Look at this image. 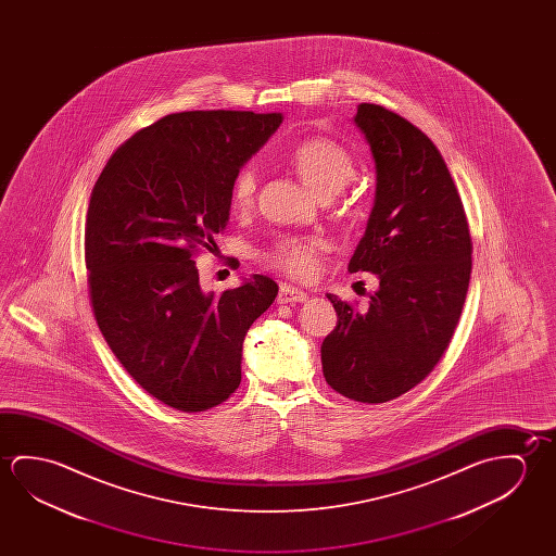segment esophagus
Masks as SVG:
<instances>
[{"mask_svg": "<svg viewBox=\"0 0 556 556\" xmlns=\"http://www.w3.org/2000/svg\"><path fill=\"white\" fill-rule=\"evenodd\" d=\"M306 301V292L301 291V289H296V287H292V285H281V289H279V296H277V302L279 304H292V302H302Z\"/></svg>", "mask_w": 556, "mask_h": 556, "instance_id": "34e87169", "label": "esophagus"}]
</instances>
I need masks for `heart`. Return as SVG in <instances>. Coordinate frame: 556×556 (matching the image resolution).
Listing matches in <instances>:
<instances>
[{"label":"heart","instance_id":"obj_1","mask_svg":"<svg viewBox=\"0 0 556 556\" xmlns=\"http://www.w3.org/2000/svg\"><path fill=\"white\" fill-rule=\"evenodd\" d=\"M294 173L308 186L314 195H336L355 176V163L345 147L326 137L306 139L289 153ZM257 174L254 166L238 170L230 184V201L237 210H247L254 201ZM326 242L319 238H282L267 252V262L292 277H312L318 271Z\"/></svg>","mask_w":556,"mask_h":556}]
</instances>
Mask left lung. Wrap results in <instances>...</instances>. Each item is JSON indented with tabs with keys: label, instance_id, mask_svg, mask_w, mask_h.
<instances>
[{
	"label": "left lung",
	"instance_id": "left-lung-1",
	"mask_svg": "<svg viewBox=\"0 0 556 556\" xmlns=\"http://www.w3.org/2000/svg\"><path fill=\"white\" fill-rule=\"evenodd\" d=\"M355 124L372 151L376 195L349 271H370L380 289L366 312L328 294L337 326L321 343V366L341 395L386 403L422 382L450 345L473 244L437 146L378 104H358Z\"/></svg>",
	"mask_w": 556,
	"mask_h": 556
}]
</instances>
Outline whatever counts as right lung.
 <instances>
[{"instance_id": "obj_1", "label": "right lung", "mask_w": 556, "mask_h": 556, "mask_svg": "<svg viewBox=\"0 0 556 556\" xmlns=\"http://www.w3.org/2000/svg\"><path fill=\"white\" fill-rule=\"evenodd\" d=\"M282 114L191 110L137 131L110 156L85 225L89 296L119 365L147 393L186 413L237 392L248 329L277 282L254 275L205 292L193 262L227 227L230 184Z\"/></svg>"}]
</instances>
